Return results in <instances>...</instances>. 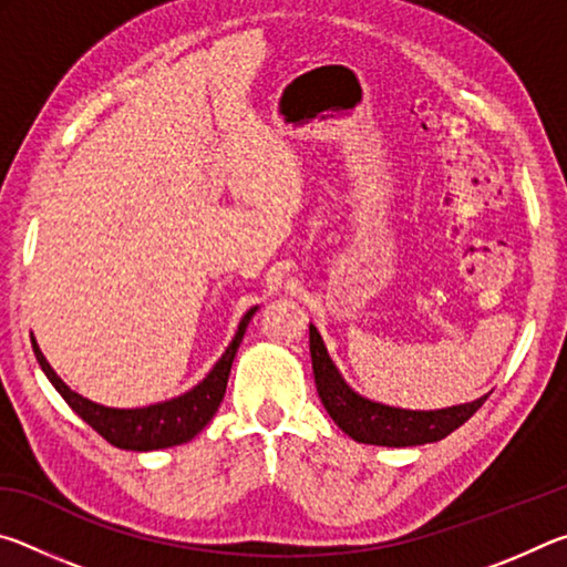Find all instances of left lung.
Returning a JSON list of instances; mask_svg holds the SVG:
<instances>
[{"label": "left lung", "instance_id": "1", "mask_svg": "<svg viewBox=\"0 0 567 567\" xmlns=\"http://www.w3.org/2000/svg\"><path fill=\"white\" fill-rule=\"evenodd\" d=\"M310 354L312 372L318 395L330 417L338 422L344 435L364 445H385V447H410L437 443L447 437L453 430L475 415L483 408L487 395L477 398L465 405H453L443 410H402L390 408L382 402H372L354 392L342 380L340 370L330 360L328 348L320 338L315 324H310Z\"/></svg>", "mask_w": 567, "mask_h": 567}]
</instances>
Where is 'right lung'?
<instances>
[{
    "instance_id": "obj_1",
    "label": "right lung",
    "mask_w": 567,
    "mask_h": 567,
    "mask_svg": "<svg viewBox=\"0 0 567 567\" xmlns=\"http://www.w3.org/2000/svg\"><path fill=\"white\" fill-rule=\"evenodd\" d=\"M255 312L257 307L245 312V318L239 320V328L235 332L233 342H229V348L225 350L223 358L217 360L215 368L207 372V378L199 382V385L185 392V395L172 398L167 402H157V405H150V408L117 410V408L97 405V402L76 395V392L66 388L60 380V375L52 370V364L47 362L34 338H32V348L37 354V362H40V368L44 370V375L50 378V382L64 398L66 405L87 422L92 430H97V433L114 447L147 453V450H162V447L187 443V440L195 437L199 430L213 420L219 402L225 398L229 368H233L237 348L239 342H243L247 324L252 320Z\"/></svg>"
}]
</instances>
